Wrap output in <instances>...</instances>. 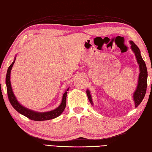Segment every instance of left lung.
I'll use <instances>...</instances> for the list:
<instances>
[{
  "instance_id": "1",
  "label": "left lung",
  "mask_w": 152,
  "mask_h": 152,
  "mask_svg": "<svg viewBox=\"0 0 152 152\" xmlns=\"http://www.w3.org/2000/svg\"><path fill=\"white\" fill-rule=\"evenodd\" d=\"M130 44L131 45V49L135 54V56L137 58V62L139 65V69H140V73H139L138 76V85L137 89L134 91V94H133V99H134L135 107H137L138 105L142 102L143 100L145 92H146V88H147V78H148V72L146 66H145V61L142 59L140 51L139 50L138 46L136 45L133 41H130ZM86 94L88 100L91 102L92 105H93V102H92V97L91 92L88 90H86Z\"/></svg>"
}]
</instances>
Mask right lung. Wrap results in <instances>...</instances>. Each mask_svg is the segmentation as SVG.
I'll return each mask as SVG.
<instances>
[{"mask_svg": "<svg viewBox=\"0 0 152 152\" xmlns=\"http://www.w3.org/2000/svg\"><path fill=\"white\" fill-rule=\"evenodd\" d=\"M15 61V57L14 58V60L13 62L11 64V65L9 66L7 77H6V84H7V94L8 97L10 101L11 105L14 109L16 110L18 113H21V115L27 117V118H29L33 121H46V120H50L54 119L56 117L60 115L61 113L63 112L65 107L66 106V97H67V91L69 88L67 89V91L64 92L62 97V100L60 106H59L57 108H56L55 110H52L50 111H47V112H37V111H35L33 110H31L29 109L23 107L22 105H21L18 101L17 100L16 98L14 96V94L13 91H12V88L11 86V83H10V73L12 68L13 67V65Z\"/></svg>", "mask_w": 152, "mask_h": 152, "instance_id": "add662e5", "label": "right lung"}]
</instances>
